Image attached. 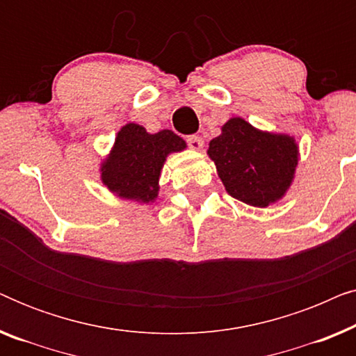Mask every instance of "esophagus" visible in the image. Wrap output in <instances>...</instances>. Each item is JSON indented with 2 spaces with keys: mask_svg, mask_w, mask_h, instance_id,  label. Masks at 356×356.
<instances>
[{
  "mask_svg": "<svg viewBox=\"0 0 356 356\" xmlns=\"http://www.w3.org/2000/svg\"><path fill=\"white\" fill-rule=\"evenodd\" d=\"M186 144L189 149H194V150H201L204 147V140L202 138H199V136H188Z\"/></svg>",
  "mask_w": 356,
  "mask_h": 356,
  "instance_id": "esophagus-1",
  "label": "esophagus"
}]
</instances>
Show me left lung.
I'll return each instance as SVG.
<instances>
[{"mask_svg":"<svg viewBox=\"0 0 356 356\" xmlns=\"http://www.w3.org/2000/svg\"><path fill=\"white\" fill-rule=\"evenodd\" d=\"M232 197L266 207L284 196L298 163L293 138L262 133L241 118H232L207 150Z\"/></svg>","mask_w":356,"mask_h":356,"instance_id":"8db88e82","label":"left lung"}]
</instances>
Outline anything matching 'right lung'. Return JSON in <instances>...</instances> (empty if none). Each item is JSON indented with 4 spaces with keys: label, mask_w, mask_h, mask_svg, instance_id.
<instances>
[{
    "label": "right lung",
    "mask_w": 356,
    "mask_h": 356,
    "mask_svg": "<svg viewBox=\"0 0 356 356\" xmlns=\"http://www.w3.org/2000/svg\"><path fill=\"white\" fill-rule=\"evenodd\" d=\"M184 147V140L168 129L149 134L143 126L126 124L116 136L113 152L102 167V181L121 197L154 201L165 157Z\"/></svg>",
    "instance_id": "add662e5"
}]
</instances>
